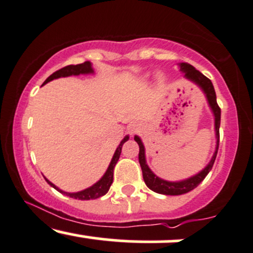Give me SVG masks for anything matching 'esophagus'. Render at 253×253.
I'll use <instances>...</instances> for the list:
<instances>
[{"mask_svg":"<svg viewBox=\"0 0 253 253\" xmlns=\"http://www.w3.org/2000/svg\"><path fill=\"white\" fill-rule=\"evenodd\" d=\"M129 129H130V132H131V133H135L136 131H138L139 127H138L137 126H131L129 127Z\"/></svg>","mask_w":253,"mask_h":253,"instance_id":"1","label":"esophagus"}]
</instances>
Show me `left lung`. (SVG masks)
Masks as SVG:
<instances>
[{"mask_svg": "<svg viewBox=\"0 0 253 253\" xmlns=\"http://www.w3.org/2000/svg\"><path fill=\"white\" fill-rule=\"evenodd\" d=\"M180 68L182 72H185V77L187 79L192 80L195 84H198L203 88V91L206 94L207 100H209L210 106L212 108L213 114H214L215 117V133H216V149L214 155H213L212 160L209 163L206 168L204 169L203 171L195 175V176L191 177V179H187L185 181H180V182H169V181H165L160 177H157L153 171L150 170L149 167L145 163V156H144V147L143 143L141 142V138L138 136H135V141L137 142L139 147V153H138V161L139 165H141L142 168V174H143V180L151 191L159 193V194H165V195H181L185 194V193H188L193 191L194 188L200 185L201 181H204L205 177L207 176V174L210 173V170L212 169L213 165H214L216 154H218L219 149V126H220V114L221 110L219 108L218 103H216V96L214 87H213L212 82L207 78L206 76H204L203 73L199 72L198 70H195L192 65L186 64V62H182L180 65Z\"/></svg>", "mask_w": 253, "mask_h": 253, "instance_id": "1", "label": "left lung"}]
</instances>
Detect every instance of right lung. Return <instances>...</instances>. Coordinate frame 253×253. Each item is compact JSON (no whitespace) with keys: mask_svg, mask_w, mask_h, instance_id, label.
Listing matches in <instances>:
<instances>
[{"mask_svg":"<svg viewBox=\"0 0 253 253\" xmlns=\"http://www.w3.org/2000/svg\"><path fill=\"white\" fill-rule=\"evenodd\" d=\"M92 72H93V70H92L90 61H85V62H83V64H79V65H68V66L62 67L59 71H56V72L50 74L48 78L44 80L43 85L46 84V83L50 82V80L60 78V77L78 76V74H80V73H92ZM127 139H129V136H126V137L123 138V141L121 142V144L118 145V148L116 149V153H115L114 157H112L111 162H110V166H109L108 170H106V173L104 174V176L102 177V179L98 181L97 183H94L93 186L90 187V188L84 189V191L78 192V193H66V192L60 191L58 187H55L52 182H49V181L46 179L47 183L52 186L53 188H55L56 191L62 193V194H66L70 198L78 199V200H91V199H98V198L103 197V195H105L106 193L109 192L110 186L112 185V181H114V168H115L116 163H117V161H118V159H120V156H121L122 147H123V144L126 143Z\"/></svg>","mask_w":253,"mask_h":253,"instance_id":"1","label":"right lung"}]
</instances>
